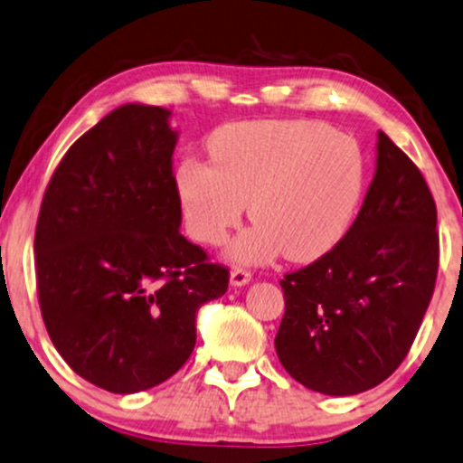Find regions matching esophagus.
<instances>
[{
	"label": "esophagus",
	"mask_w": 463,
	"mask_h": 463,
	"mask_svg": "<svg viewBox=\"0 0 463 463\" xmlns=\"http://www.w3.org/2000/svg\"><path fill=\"white\" fill-rule=\"evenodd\" d=\"M250 281V272L242 270V268H233L230 272V285L232 288H244Z\"/></svg>",
	"instance_id": "obj_1"
}]
</instances>
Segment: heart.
I'll use <instances>...</instances> for the list:
<instances>
[{
	"instance_id": "heart-1",
	"label": "heart",
	"mask_w": 463,
	"mask_h": 463,
	"mask_svg": "<svg viewBox=\"0 0 463 463\" xmlns=\"http://www.w3.org/2000/svg\"><path fill=\"white\" fill-rule=\"evenodd\" d=\"M213 163L186 158L175 186L186 230L219 247L244 213L255 221L232 244L238 264L277 255L316 261L350 230L367 188V158L352 135L313 119L227 124L208 141Z\"/></svg>"
}]
</instances>
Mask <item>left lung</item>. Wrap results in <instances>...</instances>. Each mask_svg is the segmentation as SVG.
Listing matches in <instances>:
<instances>
[{
  "label": "left lung",
  "instance_id": "left-lung-1",
  "mask_svg": "<svg viewBox=\"0 0 463 463\" xmlns=\"http://www.w3.org/2000/svg\"><path fill=\"white\" fill-rule=\"evenodd\" d=\"M436 203L416 165L382 130L356 221L333 250L281 281L277 356L307 389H373L402 364L438 272Z\"/></svg>",
  "mask_w": 463,
  "mask_h": 463
}]
</instances>
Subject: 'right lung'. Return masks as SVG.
I'll use <instances>...</instances> for the list:
<instances>
[{
    "label": "right lung",
    "mask_w": 463,
    "mask_h": 463,
    "mask_svg": "<svg viewBox=\"0 0 463 463\" xmlns=\"http://www.w3.org/2000/svg\"><path fill=\"white\" fill-rule=\"evenodd\" d=\"M163 107L128 102L71 146L44 193L36 277L44 326L74 373L130 395L161 384L195 347V319L230 272L180 233Z\"/></svg>",
    "instance_id": "add662e5"
}]
</instances>
